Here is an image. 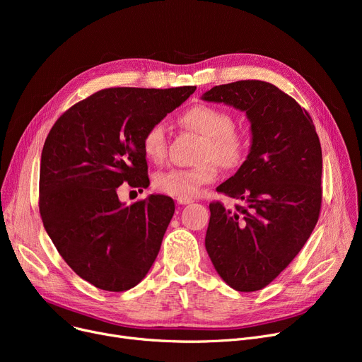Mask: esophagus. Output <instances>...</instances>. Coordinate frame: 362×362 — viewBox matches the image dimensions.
<instances>
[{
  "instance_id": "34e87169",
  "label": "esophagus",
  "mask_w": 362,
  "mask_h": 362,
  "mask_svg": "<svg viewBox=\"0 0 362 362\" xmlns=\"http://www.w3.org/2000/svg\"><path fill=\"white\" fill-rule=\"evenodd\" d=\"M194 199L191 198H177V204L179 205H187V204H192Z\"/></svg>"
}]
</instances>
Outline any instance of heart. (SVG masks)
Masks as SVG:
<instances>
[{
  "instance_id": "b5f03b06",
  "label": "heart",
  "mask_w": 362,
  "mask_h": 362,
  "mask_svg": "<svg viewBox=\"0 0 362 362\" xmlns=\"http://www.w3.org/2000/svg\"><path fill=\"white\" fill-rule=\"evenodd\" d=\"M182 122L205 138L198 160L201 164L192 168H168L154 177V187L158 192L177 197L194 198L199 195L205 185L217 179V163L226 168L238 167L248 149V138L236 129L230 112L214 105L197 104L187 108ZM142 151L145 157L160 164L167 156V136L163 123L152 124L142 138Z\"/></svg>"
}]
</instances>
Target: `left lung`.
Instances as JSON below:
<instances>
[{"label":"left lung","instance_id":"left-lung-1","mask_svg":"<svg viewBox=\"0 0 362 362\" xmlns=\"http://www.w3.org/2000/svg\"><path fill=\"white\" fill-rule=\"evenodd\" d=\"M202 100L245 111L252 144L217 191L235 210L210 204L205 248L220 277L239 292L270 284L311 236L321 210V145L313 119L288 93L262 81L214 86Z\"/></svg>","mask_w":362,"mask_h":362}]
</instances>
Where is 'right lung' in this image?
I'll return each mask as SVG.
<instances>
[{
  "label": "right lung",
  "mask_w": 362,
  "mask_h": 362,
  "mask_svg": "<svg viewBox=\"0 0 362 362\" xmlns=\"http://www.w3.org/2000/svg\"><path fill=\"white\" fill-rule=\"evenodd\" d=\"M195 89H103L70 107L49 130L41 156V218L69 267L95 288L129 291L154 264L175 202L149 195L126 206L117 187L149 185L145 132Z\"/></svg>",
  "instance_id": "add662e5"
}]
</instances>
